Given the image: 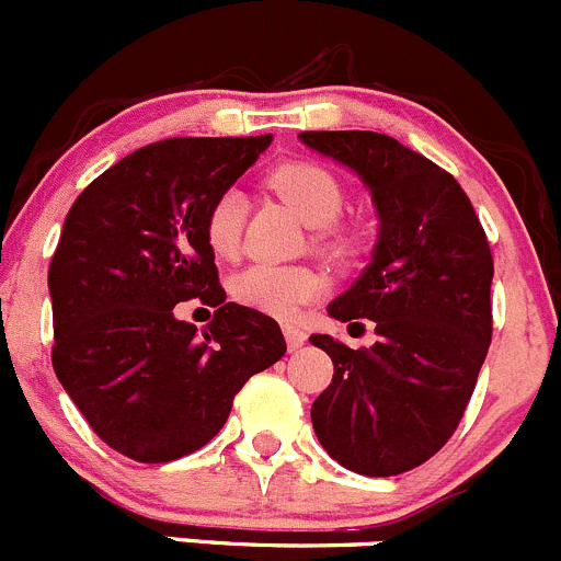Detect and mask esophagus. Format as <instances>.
<instances>
[{"mask_svg": "<svg viewBox=\"0 0 561 561\" xmlns=\"http://www.w3.org/2000/svg\"><path fill=\"white\" fill-rule=\"evenodd\" d=\"M282 331H285V342L290 350H301L304 342H307V333H304V328L293 325V322H285V325H282Z\"/></svg>", "mask_w": 561, "mask_h": 561, "instance_id": "obj_1", "label": "esophagus"}]
</instances>
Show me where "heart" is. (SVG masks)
I'll list each match as a JSON object with an SVG mask.
<instances>
[{
  "label": "heart",
  "mask_w": 561,
  "mask_h": 561,
  "mask_svg": "<svg viewBox=\"0 0 561 561\" xmlns=\"http://www.w3.org/2000/svg\"><path fill=\"white\" fill-rule=\"evenodd\" d=\"M271 186L290 203L293 211L309 228H331L342 214V184L325 168L314 162H287L271 173ZM247 197L239 190H225L214 197L206 214V241L217 257L230 260L239 254L244 233ZM325 279L307 265L252 263L233 274L230 296L254 312L287 317L322 293Z\"/></svg>",
  "instance_id": "b5f03b06"
}]
</instances>
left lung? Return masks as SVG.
<instances>
[{
  "label": "left lung",
  "instance_id": "1",
  "mask_svg": "<svg viewBox=\"0 0 561 561\" xmlns=\"http://www.w3.org/2000/svg\"><path fill=\"white\" fill-rule=\"evenodd\" d=\"M298 140L358 175L380 222L364 274L328 304L333 320L375 322L377 342L309 336L333 360L312 426L333 461L390 478L437 454L467 410L491 344L494 260L469 197L426 157L360 129Z\"/></svg>",
  "mask_w": 561,
  "mask_h": 561
}]
</instances>
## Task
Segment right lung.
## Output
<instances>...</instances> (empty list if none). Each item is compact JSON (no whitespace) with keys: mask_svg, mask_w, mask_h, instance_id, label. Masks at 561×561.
<instances>
[{"mask_svg":"<svg viewBox=\"0 0 561 561\" xmlns=\"http://www.w3.org/2000/svg\"><path fill=\"white\" fill-rule=\"evenodd\" d=\"M168 138L133 151L72 203L48 268L54 371L118 454L173 461L217 437L236 393L285 355L276 320L225 301L206 214L271 146ZM190 297L217 306L208 332L179 321Z\"/></svg>","mask_w":561,"mask_h":561,"instance_id":"obj_1","label":"right lung"}]
</instances>
